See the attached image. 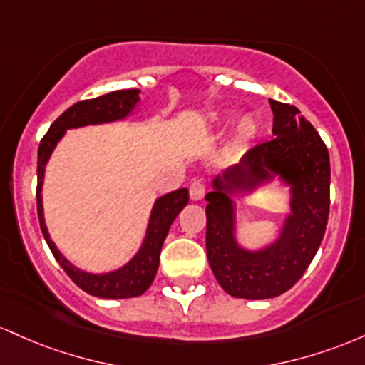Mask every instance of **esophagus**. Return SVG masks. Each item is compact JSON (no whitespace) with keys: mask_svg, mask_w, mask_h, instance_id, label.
Here are the masks:
<instances>
[{"mask_svg":"<svg viewBox=\"0 0 365 365\" xmlns=\"http://www.w3.org/2000/svg\"><path fill=\"white\" fill-rule=\"evenodd\" d=\"M205 190H207V187H205V184H203L202 181L191 182V186H190V196H191V200H195V202H198V200H202L203 196H205Z\"/></svg>","mask_w":365,"mask_h":365,"instance_id":"obj_1","label":"esophagus"}]
</instances>
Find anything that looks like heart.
Masks as SVG:
<instances>
[{"label": "heart", "instance_id": "b5f03b06", "mask_svg": "<svg viewBox=\"0 0 365 365\" xmlns=\"http://www.w3.org/2000/svg\"><path fill=\"white\" fill-rule=\"evenodd\" d=\"M229 120V117H220L219 122L220 124H226V122ZM253 133H255V124H253V120H250V118H247V120H243L240 124V128H237V136H236V145H243L247 139H250L253 136Z\"/></svg>", "mask_w": 365, "mask_h": 365}]
</instances>
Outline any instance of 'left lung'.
<instances>
[{
	"mask_svg": "<svg viewBox=\"0 0 365 365\" xmlns=\"http://www.w3.org/2000/svg\"><path fill=\"white\" fill-rule=\"evenodd\" d=\"M272 139L250 148L241 163L214 179L207 200V257L224 292L264 300L288 292L304 276L321 247L329 217V153L314 125L297 106L269 100ZM279 173L292 184V214L280 240L260 252L235 243L231 192Z\"/></svg>",
	"mask_w": 365,
	"mask_h": 365,
	"instance_id": "1",
	"label": "left lung"
}]
</instances>
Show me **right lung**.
<instances>
[{
	"label": "right lung",
	"mask_w": 365,
	"mask_h": 365,
	"mask_svg": "<svg viewBox=\"0 0 365 365\" xmlns=\"http://www.w3.org/2000/svg\"><path fill=\"white\" fill-rule=\"evenodd\" d=\"M139 91L138 89H120V91L106 93L103 96L93 98V100H83L73 103L71 108L65 110L61 115L51 124L50 130L41 139L38 150V190H36V200H38V217L39 226L43 231L44 240L50 247L53 257L61 265L68 277L84 289L86 293L100 298H133L139 297L150 288L155 279V274L158 271V262H160V250L169 232L170 224L178 217L190 200V193L186 187L178 191L160 196L153 205L151 217L146 229L145 241H143L141 250L136 253L128 265H124L118 271L108 274H89L79 271L77 267L65 259L51 241L48 235L46 224H44L43 215V198H41V190H43L44 179V165L50 158L53 148L60 141L61 136L67 129L83 128L89 124H103V122H113L118 118L128 117L134 105L138 103Z\"/></svg>",
	"instance_id": "right-lung-1"
}]
</instances>
